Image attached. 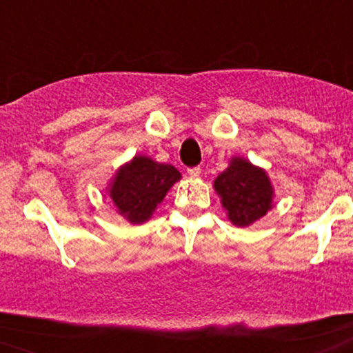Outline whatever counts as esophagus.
I'll return each instance as SVG.
<instances>
[{"label":"esophagus","mask_w":353,"mask_h":353,"mask_svg":"<svg viewBox=\"0 0 353 353\" xmlns=\"http://www.w3.org/2000/svg\"><path fill=\"white\" fill-rule=\"evenodd\" d=\"M202 168L201 166H192V168H188V175H190L192 178H197L199 175H201Z\"/></svg>","instance_id":"1"}]
</instances>
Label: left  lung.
<instances>
[{
	"mask_svg": "<svg viewBox=\"0 0 353 353\" xmlns=\"http://www.w3.org/2000/svg\"><path fill=\"white\" fill-rule=\"evenodd\" d=\"M214 188L236 226H250L272 207L274 190L267 173L246 159H232L230 168L216 178Z\"/></svg>",
	"mask_w": 353,
	"mask_h": 353,
	"instance_id": "left-lung-1",
	"label": "left lung"
}]
</instances>
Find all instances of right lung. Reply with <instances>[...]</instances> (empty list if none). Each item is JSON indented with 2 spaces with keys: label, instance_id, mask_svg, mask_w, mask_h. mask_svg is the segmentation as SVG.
Instances as JSON below:
<instances>
[{
  "label": "right lung",
  "instance_id": "1",
  "mask_svg": "<svg viewBox=\"0 0 353 353\" xmlns=\"http://www.w3.org/2000/svg\"><path fill=\"white\" fill-rule=\"evenodd\" d=\"M178 180L180 172L175 166L136 156L117 173L110 187V197L127 221L141 224L150 219L152 210Z\"/></svg>",
  "mask_w": 353,
  "mask_h": 353
}]
</instances>
